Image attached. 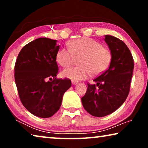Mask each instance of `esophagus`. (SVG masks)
<instances>
[{"label": "esophagus", "mask_w": 148, "mask_h": 148, "mask_svg": "<svg viewBox=\"0 0 148 148\" xmlns=\"http://www.w3.org/2000/svg\"><path fill=\"white\" fill-rule=\"evenodd\" d=\"M77 84H78V82L76 81H72V85H76Z\"/></svg>", "instance_id": "1"}]
</instances>
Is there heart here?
<instances>
[{
  "mask_svg": "<svg viewBox=\"0 0 148 148\" xmlns=\"http://www.w3.org/2000/svg\"><path fill=\"white\" fill-rule=\"evenodd\" d=\"M69 48L61 47L56 54L57 62L66 68L72 64V57L80 56L79 66L71 67L62 72V76L74 81L84 79L91 74L98 76L108 68L112 59L110 50L89 38H77L69 43Z\"/></svg>",
  "mask_w": 148,
  "mask_h": 148,
  "instance_id": "1",
  "label": "heart"
}]
</instances>
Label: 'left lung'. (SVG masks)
<instances>
[{
  "label": "left lung",
  "instance_id": "left-lung-1",
  "mask_svg": "<svg viewBox=\"0 0 148 148\" xmlns=\"http://www.w3.org/2000/svg\"><path fill=\"white\" fill-rule=\"evenodd\" d=\"M104 41L112 54L107 71L87 84L82 98L85 110L92 116L104 117L113 113L123 104L129 92L134 61L128 47L116 37L106 35Z\"/></svg>",
  "mask_w": 148,
  "mask_h": 148
}]
</instances>
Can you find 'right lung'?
Wrapping results in <instances>:
<instances>
[{"mask_svg": "<svg viewBox=\"0 0 148 148\" xmlns=\"http://www.w3.org/2000/svg\"><path fill=\"white\" fill-rule=\"evenodd\" d=\"M57 40L39 38L20 51L15 64V81L20 100L32 114L42 118L58 111L62 97L71 87L68 79H58ZM53 78V80H49Z\"/></svg>", "mask_w": 148, "mask_h": 148, "instance_id": "right-lung-1", "label": "right lung"}]
</instances>
